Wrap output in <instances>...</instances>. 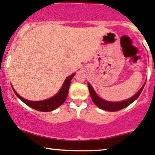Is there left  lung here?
Returning <instances> with one entry per match:
<instances>
[{
	"mask_svg": "<svg viewBox=\"0 0 155 155\" xmlns=\"http://www.w3.org/2000/svg\"><path fill=\"white\" fill-rule=\"evenodd\" d=\"M145 83L143 85V86L141 87V89H140L134 96H133L132 97H130V99L126 100V101H121V102H109V101H104V100L101 99L100 97H98V95L95 93L93 87H91V85L89 83H87V86H88L91 97V100L94 102V104L97 107H99L100 109H104V110L109 111V112L118 111L120 110V109H124V108L129 106L130 104H132V103L134 102V101H136V100L138 98V97L140 96L142 91H143V87L145 86Z\"/></svg>",
	"mask_w": 155,
	"mask_h": 155,
	"instance_id": "left-lung-1",
	"label": "left lung"
}]
</instances>
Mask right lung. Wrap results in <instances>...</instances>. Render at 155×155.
<instances>
[{
  "label": "right lung",
  "mask_w": 155,
  "mask_h": 155,
  "mask_svg": "<svg viewBox=\"0 0 155 155\" xmlns=\"http://www.w3.org/2000/svg\"><path fill=\"white\" fill-rule=\"evenodd\" d=\"M75 74L71 75L69 77H68L64 82L63 85H62L61 88L58 91V93L55 95V96L49 98V99L45 100V101H31L28 100H26L25 98L21 97L20 95L16 93L15 90L13 91L15 92V95L21 100L22 102H24L26 105H28L32 109H36L37 111H40V112H50L54 109H57L58 107H60L61 105L64 104L65 100L67 99V97L68 95V91L69 87H70V82H71L72 79L74 76Z\"/></svg>",
  "instance_id": "obj_1"
}]
</instances>
